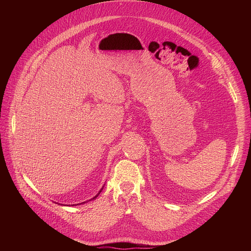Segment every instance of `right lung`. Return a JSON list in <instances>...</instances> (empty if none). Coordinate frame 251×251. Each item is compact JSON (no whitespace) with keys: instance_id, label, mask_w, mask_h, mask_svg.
Segmentation results:
<instances>
[{"instance_id":"1","label":"right lung","mask_w":251,"mask_h":251,"mask_svg":"<svg viewBox=\"0 0 251 251\" xmlns=\"http://www.w3.org/2000/svg\"><path fill=\"white\" fill-rule=\"evenodd\" d=\"M102 188H103V187H102ZM102 188H101V189H100V193H98V194H97V195H96V196H95V197H94V198H92V199H91V200H93V199H95V198H96V197H97V196H98V195H100V192H101V191H102ZM83 203H85V202H83ZM80 204H81V203H80Z\"/></svg>"}]
</instances>
